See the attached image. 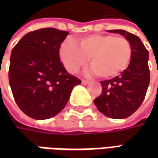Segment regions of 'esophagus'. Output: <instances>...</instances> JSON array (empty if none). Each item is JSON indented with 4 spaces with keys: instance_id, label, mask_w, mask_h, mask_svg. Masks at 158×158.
<instances>
[{
    "instance_id": "1",
    "label": "esophagus",
    "mask_w": 158,
    "mask_h": 158,
    "mask_svg": "<svg viewBox=\"0 0 158 158\" xmlns=\"http://www.w3.org/2000/svg\"><path fill=\"white\" fill-rule=\"evenodd\" d=\"M89 81H88V80H84V79H82V84L83 85H88V84H89Z\"/></svg>"
}]
</instances>
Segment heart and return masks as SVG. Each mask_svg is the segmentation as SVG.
<instances>
[{"instance_id": "obj_1", "label": "heart", "mask_w": 158, "mask_h": 158, "mask_svg": "<svg viewBox=\"0 0 158 158\" xmlns=\"http://www.w3.org/2000/svg\"><path fill=\"white\" fill-rule=\"evenodd\" d=\"M66 40L59 48V58L69 73H77L87 59L91 71L101 79H111L124 71L132 58V46L123 37L112 35H90Z\"/></svg>"}]
</instances>
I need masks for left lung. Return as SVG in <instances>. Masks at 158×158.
Listing matches in <instances>:
<instances>
[{
	"label": "left lung",
	"instance_id": "8db88e82",
	"mask_svg": "<svg viewBox=\"0 0 158 158\" xmlns=\"http://www.w3.org/2000/svg\"><path fill=\"white\" fill-rule=\"evenodd\" d=\"M124 36L132 46L128 68L112 79L101 81L102 93L94 100L101 113L111 118H126L138 109L145 99L150 83L149 53L138 36L123 30H107Z\"/></svg>",
	"mask_w": 158,
	"mask_h": 158
}]
</instances>
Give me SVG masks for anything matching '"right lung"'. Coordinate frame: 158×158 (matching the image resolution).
<instances>
[{"mask_svg":"<svg viewBox=\"0 0 158 158\" xmlns=\"http://www.w3.org/2000/svg\"><path fill=\"white\" fill-rule=\"evenodd\" d=\"M69 32L45 28L26 34L12 49L9 84L16 103L27 116L51 118L65 107L81 80L67 72L59 48Z\"/></svg>","mask_w":158,"mask_h":158,"instance_id":"1","label":"right lung"}]
</instances>
